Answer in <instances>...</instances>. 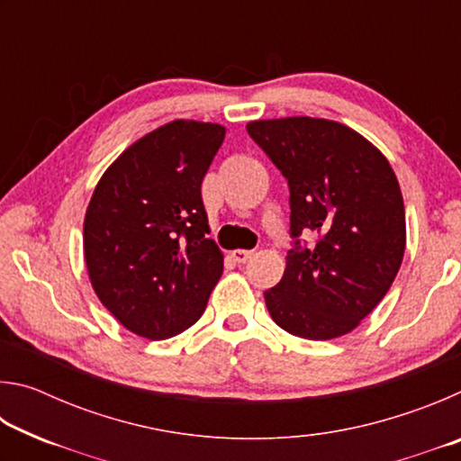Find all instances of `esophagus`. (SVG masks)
<instances>
[{
    "label": "esophagus",
    "instance_id": "obj_1",
    "mask_svg": "<svg viewBox=\"0 0 461 461\" xmlns=\"http://www.w3.org/2000/svg\"><path fill=\"white\" fill-rule=\"evenodd\" d=\"M252 256H254V249H233L231 252V258L238 264H246L248 260H252Z\"/></svg>",
    "mask_w": 461,
    "mask_h": 461
}]
</instances>
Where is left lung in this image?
I'll list each match as a JSON object with an SVG mask.
<instances>
[{
	"instance_id": "8db88e82",
	"label": "left lung",
	"mask_w": 461,
	"mask_h": 461,
	"mask_svg": "<svg viewBox=\"0 0 461 461\" xmlns=\"http://www.w3.org/2000/svg\"><path fill=\"white\" fill-rule=\"evenodd\" d=\"M288 183L293 248L264 291L275 323L305 339H333L384 299L401 268L407 230L399 181L378 148L338 122H249ZM317 235L309 247L300 236Z\"/></svg>"
}]
</instances>
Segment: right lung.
<instances>
[{"mask_svg":"<svg viewBox=\"0 0 461 461\" xmlns=\"http://www.w3.org/2000/svg\"><path fill=\"white\" fill-rule=\"evenodd\" d=\"M217 123L176 120L131 144L95 186L83 249L99 301L131 333L167 339L203 315L223 272L201 183Z\"/></svg>","mask_w":461,"mask_h":461,"instance_id":"obj_1","label":"right lung"}]
</instances>
